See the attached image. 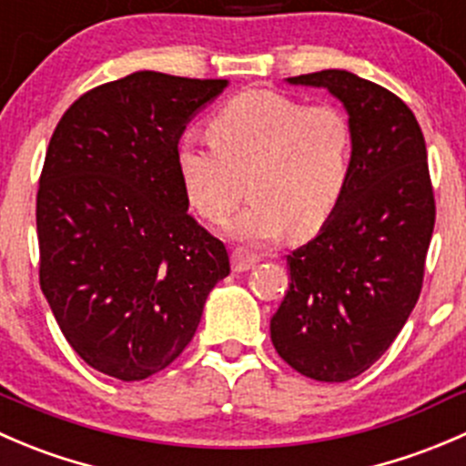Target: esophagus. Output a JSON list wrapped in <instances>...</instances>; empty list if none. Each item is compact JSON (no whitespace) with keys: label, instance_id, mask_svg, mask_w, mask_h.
I'll use <instances>...</instances> for the list:
<instances>
[{"label":"esophagus","instance_id":"1","mask_svg":"<svg viewBox=\"0 0 466 466\" xmlns=\"http://www.w3.org/2000/svg\"><path fill=\"white\" fill-rule=\"evenodd\" d=\"M259 261V255H255V252L246 250V248H234L232 252V268L237 270V273H246V270H250L252 266Z\"/></svg>","mask_w":466,"mask_h":466}]
</instances>
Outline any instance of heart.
Returning a JSON list of instances; mask_svg holds the SVG:
<instances>
[{
	"instance_id": "obj_1",
	"label": "heart",
	"mask_w": 466,
	"mask_h": 466,
	"mask_svg": "<svg viewBox=\"0 0 466 466\" xmlns=\"http://www.w3.org/2000/svg\"><path fill=\"white\" fill-rule=\"evenodd\" d=\"M209 141L182 137L175 152L188 205L207 220L234 211L243 179L252 200L228 223L246 243L319 232L346 193L353 127L329 104H307L273 90H246L209 118Z\"/></svg>"
}]
</instances>
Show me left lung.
Here are the masks:
<instances>
[{"instance_id": "8db88e82", "label": "left lung", "mask_w": 466, "mask_h": 466, "mask_svg": "<svg viewBox=\"0 0 466 466\" xmlns=\"http://www.w3.org/2000/svg\"><path fill=\"white\" fill-rule=\"evenodd\" d=\"M289 84L341 99L355 147L334 214L287 255L291 282L270 341L293 371L346 382L382 358L421 293L435 228L426 141L403 99L353 72L320 70Z\"/></svg>"}]
</instances>
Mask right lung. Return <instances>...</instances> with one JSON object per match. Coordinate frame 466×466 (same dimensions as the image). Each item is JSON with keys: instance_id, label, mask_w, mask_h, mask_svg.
Wrapping results in <instances>:
<instances>
[{"instance_id": "1", "label": "right lung", "mask_w": 466, "mask_h": 466, "mask_svg": "<svg viewBox=\"0 0 466 466\" xmlns=\"http://www.w3.org/2000/svg\"><path fill=\"white\" fill-rule=\"evenodd\" d=\"M225 86L134 72L81 95L54 129L35 198L40 289L95 371L123 382L164 371L229 275L175 161L193 113Z\"/></svg>"}]
</instances>
